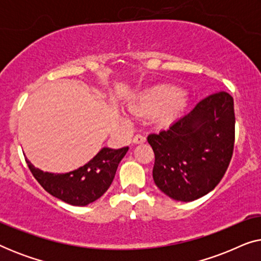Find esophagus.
<instances>
[{
	"instance_id": "1",
	"label": "esophagus",
	"mask_w": 261,
	"mask_h": 261,
	"mask_svg": "<svg viewBox=\"0 0 261 261\" xmlns=\"http://www.w3.org/2000/svg\"><path fill=\"white\" fill-rule=\"evenodd\" d=\"M146 141V138L142 137V135H135L134 139H133V144L135 145H139V144H144V142Z\"/></svg>"
}]
</instances>
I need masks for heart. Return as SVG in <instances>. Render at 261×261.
Segmentation results:
<instances>
[{
  "label": "heart",
  "mask_w": 261,
  "mask_h": 261,
  "mask_svg": "<svg viewBox=\"0 0 261 261\" xmlns=\"http://www.w3.org/2000/svg\"><path fill=\"white\" fill-rule=\"evenodd\" d=\"M189 105L187 91L177 87L163 84L154 87L130 102L128 108L133 114H156L163 122H169L179 116Z\"/></svg>",
  "instance_id": "heart-1"
}]
</instances>
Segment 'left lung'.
<instances>
[{
  "instance_id": "8db88e82",
  "label": "left lung",
  "mask_w": 261,
  "mask_h": 261,
  "mask_svg": "<svg viewBox=\"0 0 261 261\" xmlns=\"http://www.w3.org/2000/svg\"><path fill=\"white\" fill-rule=\"evenodd\" d=\"M233 97L221 91L202 99L167 129L149 134L153 179L174 201L191 202L220 183L234 148Z\"/></svg>"
}]
</instances>
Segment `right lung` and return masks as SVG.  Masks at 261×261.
<instances>
[{
  "mask_svg": "<svg viewBox=\"0 0 261 261\" xmlns=\"http://www.w3.org/2000/svg\"><path fill=\"white\" fill-rule=\"evenodd\" d=\"M127 151L128 147H103L85 165L65 173L44 172L27 158L26 163L35 179L48 194L67 204L84 206L95 202L108 190Z\"/></svg>",
  "mask_w": 261,
  "mask_h": 261,
  "instance_id": "right-lung-1",
  "label": "right lung"
}]
</instances>
